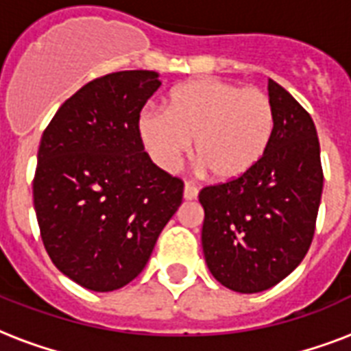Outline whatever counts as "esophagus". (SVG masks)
I'll return each mask as SVG.
<instances>
[{
	"label": "esophagus",
	"instance_id": "1",
	"mask_svg": "<svg viewBox=\"0 0 351 351\" xmlns=\"http://www.w3.org/2000/svg\"><path fill=\"white\" fill-rule=\"evenodd\" d=\"M198 197V187L193 186L191 182H186V186H184V198L186 200H195Z\"/></svg>",
	"mask_w": 351,
	"mask_h": 351
}]
</instances>
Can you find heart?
<instances>
[{
  "label": "heart",
  "instance_id": "heart-1",
  "mask_svg": "<svg viewBox=\"0 0 351 351\" xmlns=\"http://www.w3.org/2000/svg\"><path fill=\"white\" fill-rule=\"evenodd\" d=\"M273 129L269 96L219 78L178 85L167 96V114L149 109L138 120L143 147L162 169H175L195 140V156L220 184L240 180L261 164Z\"/></svg>",
  "mask_w": 351,
  "mask_h": 351
}]
</instances>
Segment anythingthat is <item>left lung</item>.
Here are the masks:
<instances>
[{
  "instance_id": "1",
  "label": "left lung",
  "mask_w": 351,
  "mask_h": 351,
  "mask_svg": "<svg viewBox=\"0 0 351 351\" xmlns=\"http://www.w3.org/2000/svg\"><path fill=\"white\" fill-rule=\"evenodd\" d=\"M275 129L250 175L206 186L202 247L209 271L239 293H258L286 278L310 250L321 204V145L310 112L269 80Z\"/></svg>"
}]
</instances>
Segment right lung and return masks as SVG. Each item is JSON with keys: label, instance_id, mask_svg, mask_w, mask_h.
<instances>
[{"label": "right lung", "instance_id": "right-lung-1", "mask_svg": "<svg viewBox=\"0 0 351 351\" xmlns=\"http://www.w3.org/2000/svg\"><path fill=\"white\" fill-rule=\"evenodd\" d=\"M160 85L154 71L100 76L63 101L41 136L32 182L41 240L90 291L136 278L180 208L184 182L153 164L138 134Z\"/></svg>", "mask_w": 351, "mask_h": 351}]
</instances>
